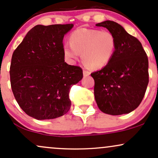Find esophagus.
Returning <instances> with one entry per match:
<instances>
[{
	"mask_svg": "<svg viewBox=\"0 0 158 158\" xmlns=\"http://www.w3.org/2000/svg\"><path fill=\"white\" fill-rule=\"evenodd\" d=\"M83 75H84V77H88L90 75V72L86 70H83Z\"/></svg>",
	"mask_w": 158,
	"mask_h": 158,
	"instance_id": "esophagus-1",
	"label": "esophagus"
}]
</instances>
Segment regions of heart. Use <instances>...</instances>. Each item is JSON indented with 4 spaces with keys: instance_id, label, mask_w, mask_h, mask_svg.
<instances>
[{
    "instance_id": "b5f03b06",
    "label": "heart",
    "mask_w": 158,
    "mask_h": 158,
    "mask_svg": "<svg viewBox=\"0 0 158 158\" xmlns=\"http://www.w3.org/2000/svg\"><path fill=\"white\" fill-rule=\"evenodd\" d=\"M117 47L115 36L108 31L79 28L70 36V43L63 51L69 62L74 63L81 52V59L90 69L106 67L113 57Z\"/></svg>"
}]
</instances>
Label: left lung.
I'll list each match as a JSON object with an SVG mask.
<instances>
[{"label": "left lung", "instance_id": "left-lung-1", "mask_svg": "<svg viewBox=\"0 0 158 158\" xmlns=\"http://www.w3.org/2000/svg\"><path fill=\"white\" fill-rule=\"evenodd\" d=\"M96 26L108 29L117 41L109 63L90 74L95 83L96 102L105 114H128L139 106L147 88V55L139 40L128 34L119 23L106 21Z\"/></svg>", "mask_w": 158, "mask_h": 158}]
</instances>
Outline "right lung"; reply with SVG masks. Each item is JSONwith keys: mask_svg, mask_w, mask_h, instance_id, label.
Masks as SVG:
<instances>
[{"mask_svg": "<svg viewBox=\"0 0 158 158\" xmlns=\"http://www.w3.org/2000/svg\"><path fill=\"white\" fill-rule=\"evenodd\" d=\"M73 27L36 25L12 53L11 88L18 104L30 117L55 119L70 110V88L83 77L80 67L64 61L63 39Z\"/></svg>", "mask_w": 158, "mask_h": 158, "instance_id": "obj_1", "label": "right lung"}]
</instances>
